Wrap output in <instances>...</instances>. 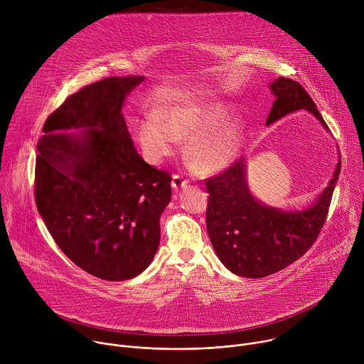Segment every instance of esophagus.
Masks as SVG:
<instances>
[{
	"instance_id": "34e87169",
	"label": "esophagus",
	"mask_w": 364,
	"mask_h": 364,
	"mask_svg": "<svg viewBox=\"0 0 364 364\" xmlns=\"http://www.w3.org/2000/svg\"><path fill=\"white\" fill-rule=\"evenodd\" d=\"M171 186L174 190H180V188H184L188 186V180H186L183 176L180 174H174L173 176V180H171Z\"/></svg>"
}]
</instances>
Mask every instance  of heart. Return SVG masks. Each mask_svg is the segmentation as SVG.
I'll return each mask as SVG.
<instances>
[{"instance_id": "heart-1", "label": "heart", "mask_w": 364, "mask_h": 364, "mask_svg": "<svg viewBox=\"0 0 364 364\" xmlns=\"http://www.w3.org/2000/svg\"><path fill=\"white\" fill-rule=\"evenodd\" d=\"M229 108L223 102H187L163 111L157 121H145L138 139L145 157L159 164L186 141V157L203 174H219L229 168L237 155L240 124L226 119Z\"/></svg>"}]
</instances>
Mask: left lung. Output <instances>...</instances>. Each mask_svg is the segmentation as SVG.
Masks as SVG:
<instances>
[{"instance_id": "1", "label": "left lung", "mask_w": 364, "mask_h": 364, "mask_svg": "<svg viewBox=\"0 0 364 364\" xmlns=\"http://www.w3.org/2000/svg\"><path fill=\"white\" fill-rule=\"evenodd\" d=\"M271 90L277 99L267 125L306 109L328 129L314 100L298 82L279 77L271 83ZM340 171L341 161L318 200L301 212H284L257 201L246 186L245 160L207 178L205 225L222 264L239 277L264 278L295 262L314 245L326 223Z\"/></svg>"}]
</instances>
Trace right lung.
<instances>
[{"label":"right lung","instance_id":"1","mask_svg":"<svg viewBox=\"0 0 364 364\" xmlns=\"http://www.w3.org/2000/svg\"><path fill=\"white\" fill-rule=\"evenodd\" d=\"M142 80L107 77L82 87L48 115L37 144V210L70 261L105 281L148 268L171 198V176L142 160L122 115ZM80 127L87 129L53 132Z\"/></svg>","mask_w":364,"mask_h":364}]
</instances>
